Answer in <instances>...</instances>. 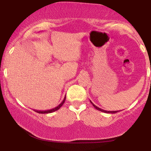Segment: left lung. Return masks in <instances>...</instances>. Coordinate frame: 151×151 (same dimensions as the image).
<instances>
[{
	"mask_svg": "<svg viewBox=\"0 0 151 151\" xmlns=\"http://www.w3.org/2000/svg\"><path fill=\"white\" fill-rule=\"evenodd\" d=\"M90 102H91V104L93 106V107H94L95 109H97V110L100 111H101V112H104V113H107V114H116V113H117V112L119 111H106V110H104V109H101L99 108V107L96 106V105L93 104L91 101H90Z\"/></svg>",
	"mask_w": 151,
	"mask_h": 151,
	"instance_id": "8db88e82",
	"label": "left lung"
}]
</instances>
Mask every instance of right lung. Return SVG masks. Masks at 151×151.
I'll list each match as a JSON object with an SVG mask.
<instances>
[{
  "label": "right lung",
  "instance_id": "add662e5",
  "mask_svg": "<svg viewBox=\"0 0 151 151\" xmlns=\"http://www.w3.org/2000/svg\"><path fill=\"white\" fill-rule=\"evenodd\" d=\"M65 99H66V96H65V98H64L63 101L61 102V104H59L58 106L55 107V108H53V109H49V110H45V111H39V110H34V111H35L37 112V113H39V114H50V113H52V112H54V111H58V109H60L62 105H63V104L65 103Z\"/></svg>",
  "mask_w": 151,
  "mask_h": 151
}]
</instances>
